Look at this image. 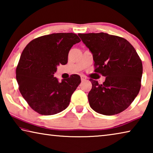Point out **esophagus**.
Masks as SVG:
<instances>
[{
    "mask_svg": "<svg viewBox=\"0 0 153 153\" xmlns=\"http://www.w3.org/2000/svg\"><path fill=\"white\" fill-rule=\"evenodd\" d=\"M86 79H87L86 76H84V75H82V76H81V80H82V82L83 81H85V80H86Z\"/></svg>",
    "mask_w": 153,
    "mask_h": 153,
    "instance_id": "1",
    "label": "esophagus"
}]
</instances>
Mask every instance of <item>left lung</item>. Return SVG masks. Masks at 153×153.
<instances>
[{"label": "left lung", "mask_w": 153, "mask_h": 153, "mask_svg": "<svg viewBox=\"0 0 153 153\" xmlns=\"http://www.w3.org/2000/svg\"><path fill=\"white\" fill-rule=\"evenodd\" d=\"M94 61V72L105 76L99 84L90 79V107L100 114L113 115L126 110L139 93L142 63L134 46L125 38L108 33H78Z\"/></svg>", "instance_id": "left-lung-1"}]
</instances>
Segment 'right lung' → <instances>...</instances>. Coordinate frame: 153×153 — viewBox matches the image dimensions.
Returning <instances> with one entry per match:
<instances>
[{"label":"right lung","mask_w":153,"mask_h":153,"mask_svg":"<svg viewBox=\"0 0 153 153\" xmlns=\"http://www.w3.org/2000/svg\"><path fill=\"white\" fill-rule=\"evenodd\" d=\"M80 41L74 33H51L32 40L24 49L16 79L22 97L36 112L51 115L68 107L80 76L73 74L59 83L54 74L57 65L67 64L71 48Z\"/></svg>","instance_id":"obj_1"}]
</instances>
